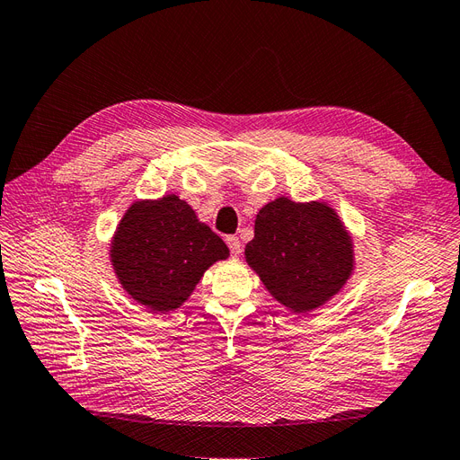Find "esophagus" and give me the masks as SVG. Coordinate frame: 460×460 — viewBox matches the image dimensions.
Wrapping results in <instances>:
<instances>
[{"label":"esophagus","mask_w":460,"mask_h":460,"mask_svg":"<svg viewBox=\"0 0 460 460\" xmlns=\"http://www.w3.org/2000/svg\"><path fill=\"white\" fill-rule=\"evenodd\" d=\"M226 243H228V247H230V253L234 255V257H238L240 253H242V243H240V240L235 238V235H228L226 238Z\"/></svg>","instance_id":"esophagus-1"}]
</instances>
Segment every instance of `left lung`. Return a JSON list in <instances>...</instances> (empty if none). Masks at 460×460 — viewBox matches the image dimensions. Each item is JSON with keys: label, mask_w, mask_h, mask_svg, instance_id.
Instances as JSON below:
<instances>
[{"label": "left lung", "mask_w": 460, "mask_h": 460, "mask_svg": "<svg viewBox=\"0 0 460 460\" xmlns=\"http://www.w3.org/2000/svg\"><path fill=\"white\" fill-rule=\"evenodd\" d=\"M245 261L277 302L307 314L327 304L350 279L354 245L327 203L279 197L257 213Z\"/></svg>", "instance_id": "1"}]
</instances>
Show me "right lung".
Here are the masks:
<instances>
[{
    "mask_svg": "<svg viewBox=\"0 0 460 460\" xmlns=\"http://www.w3.org/2000/svg\"><path fill=\"white\" fill-rule=\"evenodd\" d=\"M230 250L178 195L135 201L110 245L116 277L135 302L158 314L178 309Z\"/></svg>",
    "mask_w": 460,
    "mask_h": 460,
    "instance_id": "add662e5",
    "label": "right lung"
}]
</instances>
